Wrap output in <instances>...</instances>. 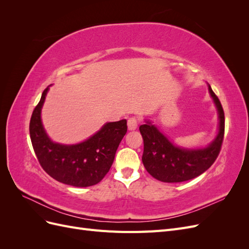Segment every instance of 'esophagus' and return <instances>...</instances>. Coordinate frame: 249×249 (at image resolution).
<instances>
[{
	"instance_id": "1",
	"label": "esophagus",
	"mask_w": 249,
	"mask_h": 249,
	"mask_svg": "<svg viewBox=\"0 0 249 249\" xmlns=\"http://www.w3.org/2000/svg\"><path fill=\"white\" fill-rule=\"evenodd\" d=\"M138 126V120L136 117H131L129 118V120H127V129H129L130 131H134L136 130Z\"/></svg>"
}]
</instances>
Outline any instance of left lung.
Listing matches in <instances>:
<instances>
[{"instance_id": "8db88e82", "label": "left lung", "mask_w": 249, "mask_h": 249, "mask_svg": "<svg viewBox=\"0 0 249 249\" xmlns=\"http://www.w3.org/2000/svg\"><path fill=\"white\" fill-rule=\"evenodd\" d=\"M210 96L218 114L215 138L203 147H183L175 144L152 120L139 126L144 150L142 163L150 176L164 183H180L200 176L211 167L220 152L224 135V113L218 97L208 84Z\"/></svg>"}]
</instances>
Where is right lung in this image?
Here are the masks:
<instances>
[{"label": "right lung", "mask_w": 249, "mask_h": 249, "mask_svg": "<svg viewBox=\"0 0 249 249\" xmlns=\"http://www.w3.org/2000/svg\"><path fill=\"white\" fill-rule=\"evenodd\" d=\"M50 86L44 89L30 120V137L37 159L44 171L60 183L73 187L100 183L110 170L117 147L126 133V120L106 123L92 136L74 144L53 141L41 119Z\"/></svg>", "instance_id": "add662e5"}]
</instances>
